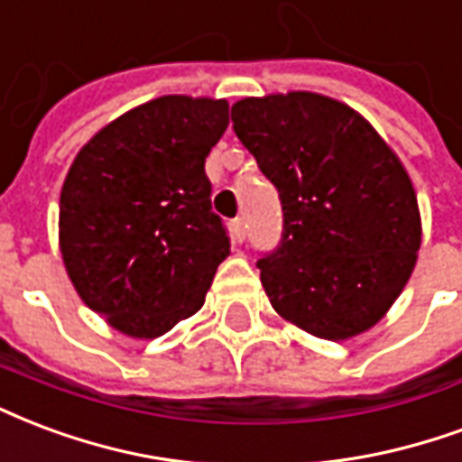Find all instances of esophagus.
<instances>
[{
  "instance_id": "obj_1",
  "label": "esophagus",
  "mask_w": 462,
  "mask_h": 462,
  "mask_svg": "<svg viewBox=\"0 0 462 462\" xmlns=\"http://www.w3.org/2000/svg\"><path fill=\"white\" fill-rule=\"evenodd\" d=\"M232 237H235V240L237 242H242L245 240V232H247V225H245V217H235V220H232Z\"/></svg>"
}]
</instances>
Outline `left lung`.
Returning a JSON list of instances; mask_svg holds the SVG:
<instances>
[{
	"label": "left lung",
	"instance_id": "1",
	"mask_svg": "<svg viewBox=\"0 0 462 462\" xmlns=\"http://www.w3.org/2000/svg\"><path fill=\"white\" fill-rule=\"evenodd\" d=\"M232 129L282 200V242L257 262L276 313L326 340L370 330L421 247L399 156L353 107L316 92L245 97Z\"/></svg>",
	"mask_w": 462,
	"mask_h": 462
}]
</instances>
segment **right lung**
Instances as JSON below:
<instances>
[{
    "label": "right lung",
    "mask_w": 462,
    "mask_h": 462,
    "mask_svg": "<svg viewBox=\"0 0 462 462\" xmlns=\"http://www.w3.org/2000/svg\"><path fill=\"white\" fill-rule=\"evenodd\" d=\"M227 100L163 95L102 126L60 190L58 240L78 296L129 337H159L205 303L230 237L205 176Z\"/></svg>",
    "instance_id": "obj_1"
}]
</instances>
